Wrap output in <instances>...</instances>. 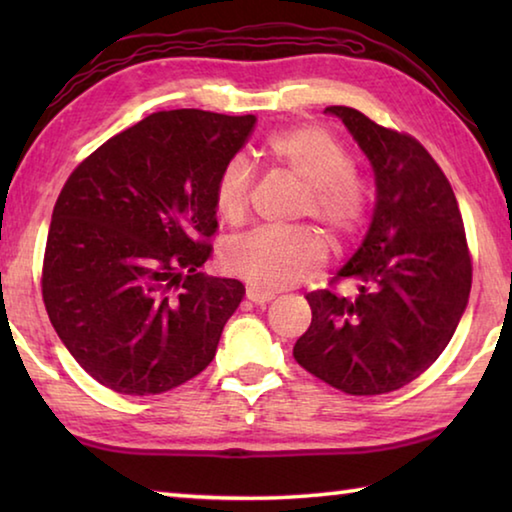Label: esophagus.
<instances>
[{
    "mask_svg": "<svg viewBox=\"0 0 512 512\" xmlns=\"http://www.w3.org/2000/svg\"><path fill=\"white\" fill-rule=\"evenodd\" d=\"M246 298L250 302H255V305H266V302H271L275 296H273V293L262 291V289H257V287H248L246 289Z\"/></svg>",
    "mask_w": 512,
    "mask_h": 512,
    "instance_id": "obj_1",
    "label": "esophagus"
}]
</instances>
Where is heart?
Segmentation results:
<instances>
[{"label":"heart","mask_w":512,"mask_h":512,"mask_svg":"<svg viewBox=\"0 0 512 512\" xmlns=\"http://www.w3.org/2000/svg\"><path fill=\"white\" fill-rule=\"evenodd\" d=\"M273 160L307 189L302 214L316 219L334 244L348 239L366 216V185L352 173L345 146L332 133L302 126L275 135L268 142ZM250 173L244 158H232L221 169L214 187L216 210L228 221H239L248 207ZM230 273L262 291L293 287L314 275L325 262V244L311 230L259 228L228 239L221 250Z\"/></svg>","instance_id":"b5f03b06"}]
</instances>
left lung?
Masks as SVG:
<instances>
[{
	"instance_id": "8db88e82",
	"label": "left lung",
	"mask_w": 512,
	"mask_h": 512,
	"mask_svg": "<svg viewBox=\"0 0 512 512\" xmlns=\"http://www.w3.org/2000/svg\"><path fill=\"white\" fill-rule=\"evenodd\" d=\"M343 121L375 173L370 228L332 282L354 296L307 293L311 325L293 357L350 395L411 384L452 341L472 287L461 210L452 185L413 137L388 131L359 110L325 108Z\"/></svg>"
}]
</instances>
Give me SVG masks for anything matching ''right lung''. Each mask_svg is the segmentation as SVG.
I'll return each instance as SVG.
<instances>
[{
  "label": "right lung",
  "instance_id": "obj_1",
  "mask_svg": "<svg viewBox=\"0 0 512 512\" xmlns=\"http://www.w3.org/2000/svg\"><path fill=\"white\" fill-rule=\"evenodd\" d=\"M255 115L153 112L74 169L47 235L42 298L79 366L121 395L171 391L210 366L246 287L201 266L214 187Z\"/></svg>",
  "mask_w": 512,
  "mask_h": 512
}]
</instances>
